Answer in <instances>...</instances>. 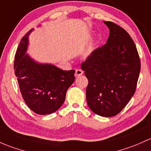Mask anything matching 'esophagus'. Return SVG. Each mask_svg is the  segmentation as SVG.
Wrapping results in <instances>:
<instances>
[{
    "instance_id": "esophagus-1",
    "label": "esophagus",
    "mask_w": 151,
    "mask_h": 151,
    "mask_svg": "<svg viewBox=\"0 0 151 151\" xmlns=\"http://www.w3.org/2000/svg\"><path fill=\"white\" fill-rule=\"evenodd\" d=\"M82 74H83V71L81 70V69H77V70L75 71V74H74V75H75L76 77H80V76L82 75Z\"/></svg>"
}]
</instances>
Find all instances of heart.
<instances>
[{
	"label": "heart",
	"mask_w": 151,
	"mask_h": 151,
	"mask_svg": "<svg viewBox=\"0 0 151 151\" xmlns=\"http://www.w3.org/2000/svg\"><path fill=\"white\" fill-rule=\"evenodd\" d=\"M92 50H93V48H92V47H90V48H89L88 50V53H90L92 52Z\"/></svg>",
	"instance_id": "heart-1"
}]
</instances>
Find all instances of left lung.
<instances>
[{
    "instance_id": "1",
    "label": "left lung",
    "mask_w": 151,
    "mask_h": 151,
    "mask_svg": "<svg viewBox=\"0 0 151 151\" xmlns=\"http://www.w3.org/2000/svg\"><path fill=\"white\" fill-rule=\"evenodd\" d=\"M110 34L106 44L95 50L81 68L88 80L86 99L98 115H117L134 94L140 71L135 44L123 28L104 21Z\"/></svg>"
}]
</instances>
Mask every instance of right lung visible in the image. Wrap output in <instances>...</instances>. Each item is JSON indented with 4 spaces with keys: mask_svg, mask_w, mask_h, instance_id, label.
I'll list each match as a JSON object with an SVG mask.
<instances>
[{
    "mask_svg": "<svg viewBox=\"0 0 151 151\" xmlns=\"http://www.w3.org/2000/svg\"><path fill=\"white\" fill-rule=\"evenodd\" d=\"M34 28L22 38L14 60V70L22 98L35 113L46 115L61 108L68 88L74 82V69L64 71L50 63L35 61L27 53L29 36Z\"/></svg>",
    "mask_w": 151,
    "mask_h": 151,
    "instance_id": "1",
    "label": "right lung"
}]
</instances>
